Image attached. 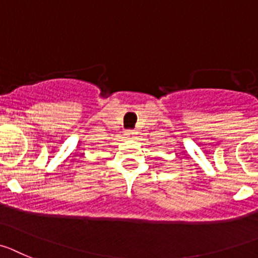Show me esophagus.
<instances>
[{
	"mask_svg": "<svg viewBox=\"0 0 258 258\" xmlns=\"http://www.w3.org/2000/svg\"><path fill=\"white\" fill-rule=\"evenodd\" d=\"M124 134H126V136L128 137V139H130V137H134L135 132H134V131H131V130H128V131H126V132H124Z\"/></svg>",
	"mask_w": 258,
	"mask_h": 258,
	"instance_id": "obj_1",
	"label": "esophagus"
}]
</instances>
